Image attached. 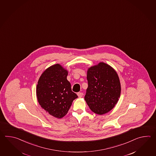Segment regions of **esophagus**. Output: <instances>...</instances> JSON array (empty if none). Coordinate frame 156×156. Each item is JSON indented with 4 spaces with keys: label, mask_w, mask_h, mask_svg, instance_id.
Masks as SVG:
<instances>
[{
    "label": "esophagus",
    "mask_w": 156,
    "mask_h": 156,
    "mask_svg": "<svg viewBox=\"0 0 156 156\" xmlns=\"http://www.w3.org/2000/svg\"><path fill=\"white\" fill-rule=\"evenodd\" d=\"M77 95H78V96L79 97H80V98H81V97H83V93H77Z\"/></svg>",
    "instance_id": "34e87169"
}]
</instances>
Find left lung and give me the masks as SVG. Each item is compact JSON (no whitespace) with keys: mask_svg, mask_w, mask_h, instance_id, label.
I'll use <instances>...</instances> for the list:
<instances>
[{"mask_svg":"<svg viewBox=\"0 0 156 156\" xmlns=\"http://www.w3.org/2000/svg\"><path fill=\"white\" fill-rule=\"evenodd\" d=\"M88 87L85 100L94 113L103 115L115 106L120 95L121 87L116 71L100 62L87 70Z\"/></svg>","mask_w":156,"mask_h":156,"instance_id":"1","label":"left lung"}]
</instances>
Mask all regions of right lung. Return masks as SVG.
<instances>
[{
    "mask_svg": "<svg viewBox=\"0 0 156 156\" xmlns=\"http://www.w3.org/2000/svg\"><path fill=\"white\" fill-rule=\"evenodd\" d=\"M67 71L59 64L45 70L38 81L36 93L41 106L50 115L61 118L66 114L73 100L78 96L72 91L67 80Z\"/></svg>",
    "mask_w": 156,
    "mask_h": 156,
    "instance_id": "obj_1",
    "label": "right lung"
}]
</instances>
